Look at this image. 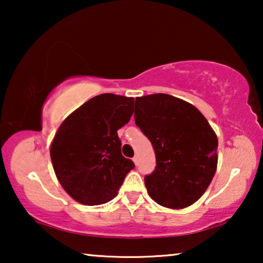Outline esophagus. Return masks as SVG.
I'll list each match as a JSON object with an SVG mask.
<instances>
[{"instance_id":"obj_1","label":"esophagus","mask_w":263,"mask_h":263,"mask_svg":"<svg viewBox=\"0 0 263 263\" xmlns=\"http://www.w3.org/2000/svg\"><path fill=\"white\" fill-rule=\"evenodd\" d=\"M133 161H134L135 165L139 164V158H138V156H135L134 158H133Z\"/></svg>"}]
</instances>
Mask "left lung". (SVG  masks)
I'll return each instance as SVG.
<instances>
[{
  "label": "left lung",
  "instance_id": "1",
  "mask_svg": "<svg viewBox=\"0 0 263 263\" xmlns=\"http://www.w3.org/2000/svg\"><path fill=\"white\" fill-rule=\"evenodd\" d=\"M134 117L156 153V170L145 177L151 199L172 210L195 203L218 165V138L206 117L165 93L138 97Z\"/></svg>",
  "mask_w": 263,
  "mask_h": 263
}]
</instances>
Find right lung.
<instances>
[{"label":"right lung","mask_w":263,"mask_h":263,"mask_svg":"<svg viewBox=\"0 0 263 263\" xmlns=\"http://www.w3.org/2000/svg\"><path fill=\"white\" fill-rule=\"evenodd\" d=\"M134 98L104 93L73 111L57 129L50 157L60 184L87 206L117 195L134 163L122 156L117 130L133 115Z\"/></svg>","instance_id":"right-lung-1"}]
</instances>
